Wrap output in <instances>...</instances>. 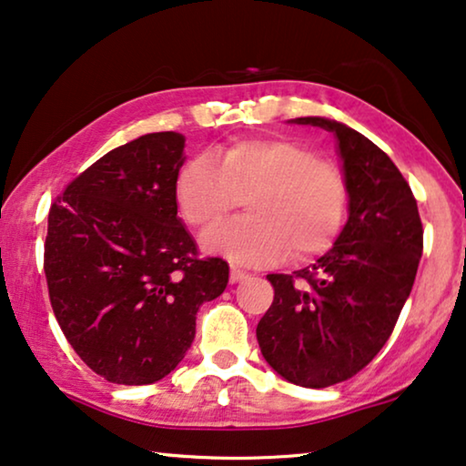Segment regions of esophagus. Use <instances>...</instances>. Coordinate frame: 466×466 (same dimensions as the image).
<instances>
[{"label": "esophagus", "mask_w": 466, "mask_h": 466, "mask_svg": "<svg viewBox=\"0 0 466 466\" xmlns=\"http://www.w3.org/2000/svg\"><path fill=\"white\" fill-rule=\"evenodd\" d=\"M247 277H248L247 272L236 270V268H232V270H230V283H240V280H245Z\"/></svg>", "instance_id": "obj_1"}]
</instances>
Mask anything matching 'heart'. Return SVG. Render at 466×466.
Masks as SVG:
<instances>
[{
    "instance_id": "b5f03b06",
    "label": "heart",
    "mask_w": 466,
    "mask_h": 466,
    "mask_svg": "<svg viewBox=\"0 0 466 466\" xmlns=\"http://www.w3.org/2000/svg\"><path fill=\"white\" fill-rule=\"evenodd\" d=\"M245 196L251 215L202 240L208 253L234 264L270 266L289 251L293 259H312L342 228V170L291 139H238L219 154V165L196 156L175 181L177 207L200 232L218 228Z\"/></svg>"
}]
</instances>
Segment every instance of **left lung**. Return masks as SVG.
Returning a JSON list of instances; mask_svg holds the SVG:
<instances>
[{
  "label": "left lung",
  "instance_id": "left-lung-1",
  "mask_svg": "<svg viewBox=\"0 0 466 466\" xmlns=\"http://www.w3.org/2000/svg\"><path fill=\"white\" fill-rule=\"evenodd\" d=\"M289 122L336 137L349 221L314 264L268 274L274 301L258 342L287 382L325 389L361 371L390 338L422 258V224L408 181L376 143L329 117Z\"/></svg>",
  "mask_w": 466,
  "mask_h": 466
}]
</instances>
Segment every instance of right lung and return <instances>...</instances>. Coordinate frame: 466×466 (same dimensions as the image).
Segmentation results:
<instances>
[{
  "instance_id": "obj_1",
  "label": "right lung",
  "mask_w": 466,
  "mask_h": 466,
  "mask_svg": "<svg viewBox=\"0 0 466 466\" xmlns=\"http://www.w3.org/2000/svg\"><path fill=\"white\" fill-rule=\"evenodd\" d=\"M181 133L111 149L50 208L44 272L61 329L107 382H158L183 361L196 312L224 293L230 268L198 259L177 218Z\"/></svg>"
}]
</instances>
